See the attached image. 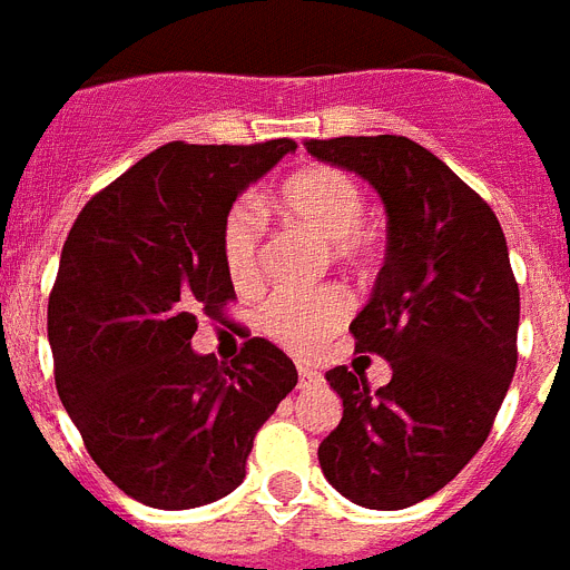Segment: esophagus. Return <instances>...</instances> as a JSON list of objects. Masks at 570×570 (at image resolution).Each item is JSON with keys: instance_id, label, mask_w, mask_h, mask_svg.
I'll return each instance as SVG.
<instances>
[{"instance_id": "34e87169", "label": "esophagus", "mask_w": 570, "mask_h": 570, "mask_svg": "<svg viewBox=\"0 0 570 570\" xmlns=\"http://www.w3.org/2000/svg\"><path fill=\"white\" fill-rule=\"evenodd\" d=\"M322 381V372L309 368V365H298V390H307V386H316Z\"/></svg>"}]
</instances>
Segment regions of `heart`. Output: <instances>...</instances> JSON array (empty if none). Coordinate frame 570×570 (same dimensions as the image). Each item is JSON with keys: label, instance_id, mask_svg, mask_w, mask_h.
<instances>
[{"label": "heart", "instance_id": "heart-1", "mask_svg": "<svg viewBox=\"0 0 570 570\" xmlns=\"http://www.w3.org/2000/svg\"><path fill=\"white\" fill-rule=\"evenodd\" d=\"M281 210L301 228L325 239L336 263H360L368 254L365 196L340 169H304L281 189ZM222 261L237 289H254L263 275V219L252 205H234L222 225ZM351 298L340 286L313 293H275L257 313V327L281 348L307 357L348 322Z\"/></svg>", "mask_w": 570, "mask_h": 570}]
</instances>
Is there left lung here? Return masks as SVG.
<instances>
[{"label":"left lung","instance_id":"obj_1","mask_svg":"<svg viewBox=\"0 0 570 570\" xmlns=\"http://www.w3.org/2000/svg\"><path fill=\"white\" fill-rule=\"evenodd\" d=\"M307 151L383 202L386 257L351 333L392 365L377 392L345 365L325 374L342 421L318 462L357 507L404 510L469 465L510 390L521 298L507 237L492 207L406 137L309 140Z\"/></svg>","mask_w":570,"mask_h":570}]
</instances>
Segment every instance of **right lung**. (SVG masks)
<instances>
[{"label":"right lung","mask_w":570,"mask_h":570,"mask_svg":"<svg viewBox=\"0 0 570 570\" xmlns=\"http://www.w3.org/2000/svg\"><path fill=\"white\" fill-rule=\"evenodd\" d=\"M293 140L166 142L78 213L49 295L55 383L92 462L134 501L193 510L243 483L254 433L298 383L269 340L216 363L198 316L234 298L222 225Z\"/></svg>","instance_id":"right-lung-1"}]
</instances>
